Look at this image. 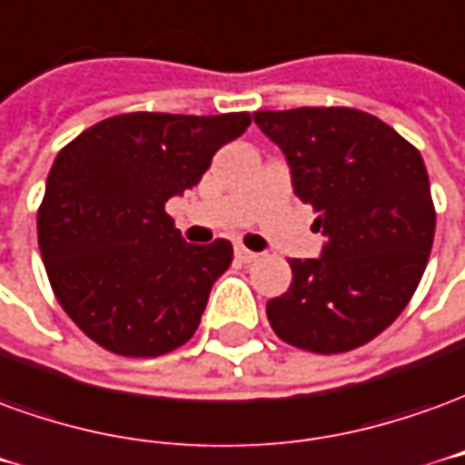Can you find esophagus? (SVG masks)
<instances>
[{
	"instance_id": "1",
	"label": "esophagus",
	"mask_w": 465,
	"mask_h": 465,
	"mask_svg": "<svg viewBox=\"0 0 465 465\" xmlns=\"http://www.w3.org/2000/svg\"><path fill=\"white\" fill-rule=\"evenodd\" d=\"M235 258H238L240 262H252V260H258V252H252V250L238 245V248H235Z\"/></svg>"
}]
</instances>
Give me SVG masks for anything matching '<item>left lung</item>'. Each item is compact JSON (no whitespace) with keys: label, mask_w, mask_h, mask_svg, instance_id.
I'll use <instances>...</instances> for the list:
<instances>
[{"label":"left lung","mask_w":465,"mask_h":465,"mask_svg":"<svg viewBox=\"0 0 465 465\" xmlns=\"http://www.w3.org/2000/svg\"><path fill=\"white\" fill-rule=\"evenodd\" d=\"M252 117L282 150L292 190L325 235L321 258L291 260V288L268 301L270 325L302 351H353L396 321L423 278L436 232L423 157L351 107Z\"/></svg>","instance_id":"obj_1"}]
</instances>
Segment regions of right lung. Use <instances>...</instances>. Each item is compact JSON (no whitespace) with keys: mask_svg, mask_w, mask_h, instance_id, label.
<instances>
[{"mask_svg":"<svg viewBox=\"0 0 465 465\" xmlns=\"http://www.w3.org/2000/svg\"><path fill=\"white\" fill-rule=\"evenodd\" d=\"M248 112H130L57 154L37 213L52 291L84 335L117 355L154 358L193 338L232 245L185 242L164 203L195 187Z\"/></svg>","mask_w":465,"mask_h":465,"instance_id":"right-lung-1","label":"right lung"}]
</instances>
